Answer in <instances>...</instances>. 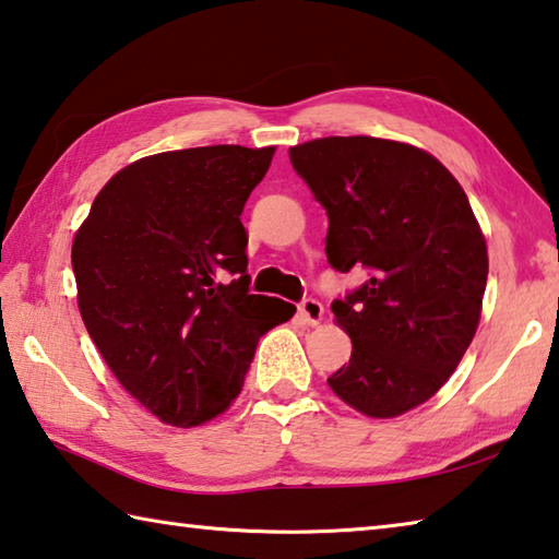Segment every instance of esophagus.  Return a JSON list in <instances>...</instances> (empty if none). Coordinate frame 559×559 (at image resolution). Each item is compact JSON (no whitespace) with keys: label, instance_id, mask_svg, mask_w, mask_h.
Listing matches in <instances>:
<instances>
[{"label":"esophagus","instance_id":"obj_1","mask_svg":"<svg viewBox=\"0 0 559 559\" xmlns=\"http://www.w3.org/2000/svg\"><path fill=\"white\" fill-rule=\"evenodd\" d=\"M298 312H300V318L306 320L308 324H318V322L322 320L324 308H322V302H320V300H314V298H306V300L300 302Z\"/></svg>","mask_w":559,"mask_h":559}]
</instances>
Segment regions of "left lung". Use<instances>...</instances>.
<instances>
[{"label": "left lung", "mask_w": 559, "mask_h": 559, "mask_svg": "<svg viewBox=\"0 0 559 559\" xmlns=\"http://www.w3.org/2000/svg\"><path fill=\"white\" fill-rule=\"evenodd\" d=\"M328 212V261L367 283L332 302L352 357L330 389L369 418H395L438 393L481 318L486 239L456 178L428 151L328 136L288 151Z\"/></svg>", "instance_id": "left-lung-1"}]
</instances>
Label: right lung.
<instances>
[{
    "mask_svg": "<svg viewBox=\"0 0 559 559\" xmlns=\"http://www.w3.org/2000/svg\"><path fill=\"white\" fill-rule=\"evenodd\" d=\"M273 146L146 156L99 190L73 241L78 308L117 381L178 428L237 399L261 334L296 306L253 296L241 210Z\"/></svg>",
    "mask_w": 559,
    "mask_h": 559,
    "instance_id": "add662e5",
    "label": "right lung"
}]
</instances>
